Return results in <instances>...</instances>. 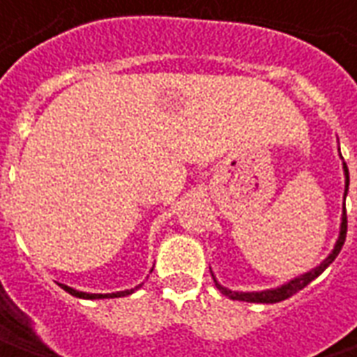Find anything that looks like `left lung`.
Segmentation results:
<instances>
[{
	"instance_id": "8db88e82",
	"label": "left lung",
	"mask_w": 357,
	"mask_h": 357,
	"mask_svg": "<svg viewBox=\"0 0 357 357\" xmlns=\"http://www.w3.org/2000/svg\"><path fill=\"white\" fill-rule=\"evenodd\" d=\"M338 151H340V149H338ZM340 158H342V156H340ZM342 172H344V201H346L348 185H350V176H348V166H346L344 160H342ZM346 224H348V222H346V206L342 204V216H340V227H338L337 243H335L333 250L327 255V258L321 260V264H317L315 268L306 271V273H300V275L292 277V279H289L287 283L279 284V287H273V289H264V291H231V289H227V287H224V284L220 283L214 273H212V279H214V283H216L218 291L231 300L252 302V304H275V302H283V300L291 298L292 294H296L298 291H302L306 284L312 283L315 277L321 275L323 271L329 268L331 264L335 262V258L338 256V252H340V248H342V245H344V241H346V227H348ZM210 271H212V269H210Z\"/></svg>"
}]
</instances>
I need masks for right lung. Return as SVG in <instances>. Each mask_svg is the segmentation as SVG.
Wrapping results in <instances>:
<instances>
[{
	"instance_id": "add662e5",
	"label": "right lung",
	"mask_w": 357,
	"mask_h": 357,
	"mask_svg": "<svg viewBox=\"0 0 357 357\" xmlns=\"http://www.w3.org/2000/svg\"><path fill=\"white\" fill-rule=\"evenodd\" d=\"M61 284V289H65L68 294H73V296H76V298H84V300H101V298H120V296H128V294H132V292H135L137 289H139L141 284H135L133 289H126V291H116V292H107V294H99V292H84V291H76V289H73V287H68V284Z\"/></svg>"
}]
</instances>
